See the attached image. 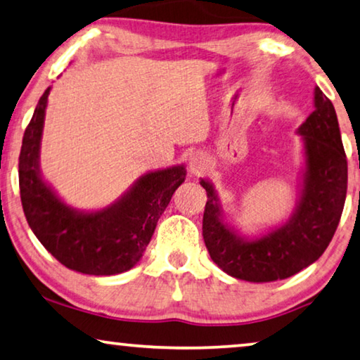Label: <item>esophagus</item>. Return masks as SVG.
Masks as SVG:
<instances>
[{
    "instance_id": "obj_1",
    "label": "esophagus",
    "mask_w": 360,
    "mask_h": 360,
    "mask_svg": "<svg viewBox=\"0 0 360 360\" xmlns=\"http://www.w3.org/2000/svg\"><path fill=\"white\" fill-rule=\"evenodd\" d=\"M208 169V160L205 158V155L200 152L191 153L189 157V171L194 176H200L205 173Z\"/></svg>"
}]
</instances>
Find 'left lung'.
<instances>
[{
	"label": "left lung",
	"mask_w": 360,
	"mask_h": 360,
	"mask_svg": "<svg viewBox=\"0 0 360 360\" xmlns=\"http://www.w3.org/2000/svg\"><path fill=\"white\" fill-rule=\"evenodd\" d=\"M314 106L296 132L302 137L304 168L296 207L281 226L255 238L240 236L224 221L212 182L200 181L207 191L203 240L212 260L229 276L250 283L284 280L319 260L333 239L346 200L347 162L335 106L319 87Z\"/></svg>",
	"instance_id": "8db88e82"
}]
</instances>
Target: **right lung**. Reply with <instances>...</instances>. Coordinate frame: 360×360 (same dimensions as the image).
<instances>
[{"mask_svg":"<svg viewBox=\"0 0 360 360\" xmlns=\"http://www.w3.org/2000/svg\"><path fill=\"white\" fill-rule=\"evenodd\" d=\"M50 90L48 87L37 103L19 155L20 202L27 223L43 248L69 270L95 276L131 270L142 259L174 191L184 182L186 166L148 171L101 210L72 208L43 179L40 171Z\"/></svg>","mask_w":360,"mask_h":360,"instance_id":"obj_1","label":"right lung"}]
</instances>
